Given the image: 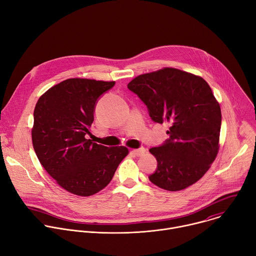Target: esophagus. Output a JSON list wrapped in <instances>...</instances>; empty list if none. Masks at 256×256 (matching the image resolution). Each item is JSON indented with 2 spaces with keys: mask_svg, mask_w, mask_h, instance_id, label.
I'll use <instances>...</instances> for the list:
<instances>
[{
  "mask_svg": "<svg viewBox=\"0 0 256 256\" xmlns=\"http://www.w3.org/2000/svg\"><path fill=\"white\" fill-rule=\"evenodd\" d=\"M144 152H146V149L144 147H140L138 149H134V150L130 151V153L134 156H142V154H144Z\"/></svg>",
  "mask_w": 256,
  "mask_h": 256,
  "instance_id": "obj_1",
  "label": "esophagus"
}]
</instances>
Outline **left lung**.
<instances>
[{
    "mask_svg": "<svg viewBox=\"0 0 256 256\" xmlns=\"http://www.w3.org/2000/svg\"><path fill=\"white\" fill-rule=\"evenodd\" d=\"M147 106L154 122H169L167 138L150 149L155 186L170 192L196 184L208 170L218 151L221 108L200 77L173 68L144 74L128 84Z\"/></svg>",
    "mask_w": 256,
    "mask_h": 256,
    "instance_id": "1",
    "label": "left lung"
}]
</instances>
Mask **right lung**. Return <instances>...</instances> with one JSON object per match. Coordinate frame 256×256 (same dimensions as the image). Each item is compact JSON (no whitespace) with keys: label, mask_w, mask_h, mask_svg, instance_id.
I'll use <instances>...</instances> for the list:
<instances>
[{"label":"right lung","mask_w":256,"mask_h":256,"mask_svg":"<svg viewBox=\"0 0 256 256\" xmlns=\"http://www.w3.org/2000/svg\"><path fill=\"white\" fill-rule=\"evenodd\" d=\"M116 82L68 79L48 89L33 112V148L46 172L64 190L93 196L112 181L128 155L126 147H105L86 138L102 94Z\"/></svg>","instance_id":"add662e5"}]
</instances>
